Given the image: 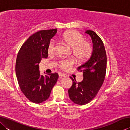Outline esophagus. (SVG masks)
<instances>
[{"instance_id":"obj_1","label":"esophagus","mask_w":130,"mask_h":130,"mask_svg":"<svg viewBox=\"0 0 130 130\" xmlns=\"http://www.w3.org/2000/svg\"><path fill=\"white\" fill-rule=\"evenodd\" d=\"M58 75H59V77H60V78L65 77V74H63V73H60L58 74Z\"/></svg>"}]
</instances>
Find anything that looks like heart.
Masks as SVG:
<instances>
[{
	"instance_id": "b5f03b06",
	"label": "heart",
	"mask_w": 130,
	"mask_h": 130,
	"mask_svg": "<svg viewBox=\"0 0 130 130\" xmlns=\"http://www.w3.org/2000/svg\"><path fill=\"white\" fill-rule=\"evenodd\" d=\"M61 39L69 47L72 48V54L77 60L83 62L89 58L92 53V46L89 42L85 41L84 36L76 31L72 30L65 32ZM56 49V43L54 40L50 42L47 47L49 53H53ZM74 64L72 59L62 60L59 65L63 69L72 67Z\"/></svg>"
}]
</instances>
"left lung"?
<instances>
[{"label": "left lung", "instance_id": "1", "mask_svg": "<svg viewBox=\"0 0 130 130\" xmlns=\"http://www.w3.org/2000/svg\"><path fill=\"white\" fill-rule=\"evenodd\" d=\"M93 42L91 56L77 69L83 72V80L80 83L70 77L73 81L68 89L70 99L78 105H84L91 102L98 93L104 82L107 68V55L103 41L95 32L87 30Z\"/></svg>", "mask_w": 130, "mask_h": 130}]
</instances>
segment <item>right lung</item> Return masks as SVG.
Returning <instances> with one entry per match:
<instances>
[{
  "label": "right lung",
  "instance_id": "add662e5",
  "mask_svg": "<svg viewBox=\"0 0 130 130\" xmlns=\"http://www.w3.org/2000/svg\"><path fill=\"white\" fill-rule=\"evenodd\" d=\"M57 28L41 30L23 44L17 57L15 72L22 92L31 102L41 103L49 98L58 78L57 73L41 75L39 63L48 56L47 47Z\"/></svg>",
  "mask_w": 130,
  "mask_h": 130
}]
</instances>
